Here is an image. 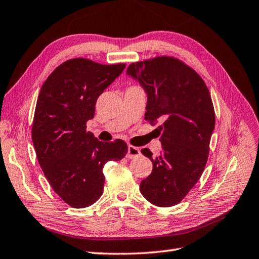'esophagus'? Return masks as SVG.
<instances>
[{"mask_svg": "<svg viewBox=\"0 0 259 259\" xmlns=\"http://www.w3.org/2000/svg\"><path fill=\"white\" fill-rule=\"evenodd\" d=\"M140 149L134 146H129L128 147V152H126V158L128 159H134V158H138L140 156Z\"/></svg>", "mask_w": 259, "mask_h": 259, "instance_id": "1", "label": "esophagus"}]
</instances>
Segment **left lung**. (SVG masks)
Segmentation results:
<instances>
[{"mask_svg":"<svg viewBox=\"0 0 259 259\" xmlns=\"http://www.w3.org/2000/svg\"><path fill=\"white\" fill-rule=\"evenodd\" d=\"M126 73L148 95L145 113L150 122L161 121V155L152 158V171L140 183V192L152 205H177L199 180L206 167L214 128L213 104L205 81L174 57H156L131 63Z\"/></svg>","mask_w":259,"mask_h":259,"instance_id":"obj_1","label":"left lung"}]
</instances>
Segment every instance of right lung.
<instances>
[{
    "mask_svg": "<svg viewBox=\"0 0 259 259\" xmlns=\"http://www.w3.org/2000/svg\"><path fill=\"white\" fill-rule=\"evenodd\" d=\"M124 68L71 59L56 68L38 93L32 124L37 161L52 189L73 208L89 207L101 197L104 164L128 152L123 140L102 142L87 131L99 96Z\"/></svg>",
    "mask_w": 259,
    "mask_h": 259,
    "instance_id": "obj_1",
    "label": "right lung"
}]
</instances>
